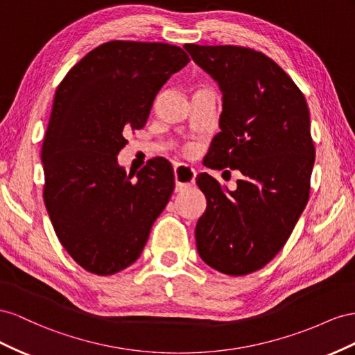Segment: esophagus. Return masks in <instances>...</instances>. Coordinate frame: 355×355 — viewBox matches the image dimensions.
I'll return each mask as SVG.
<instances>
[{"label":"esophagus","mask_w":355,"mask_h":355,"mask_svg":"<svg viewBox=\"0 0 355 355\" xmlns=\"http://www.w3.org/2000/svg\"><path fill=\"white\" fill-rule=\"evenodd\" d=\"M174 177H175L177 189L181 190V189H187V187L195 184L196 172H195V169H191L183 164H177L174 166Z\"/></svg>","instance_id":"esophagus-1"}]
</instances>
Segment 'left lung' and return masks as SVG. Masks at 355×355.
<instances>
[{
	"label": "left lung",
	"mask_w": 355,
	"mask_h": 355,
	"mask_svg": "<svg viewBox=\"0 0 355 355\" xmlns=\"http://www.w3.org/2000/svg\"><path fill=\"white\" fill-rule=\"evenodd\" d=\"M184 49L223 92L220 132L204 165L239 169L226 193L207 172L196 177L207 196L195 236L200 259L232 277L261 269L286 245L305 209L315 147L305 95L275 60L241 46Z\"/></svg>",
	"instance_id": "obj_1"
}]
</instances>
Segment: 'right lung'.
Listing matches in <instances>:
<instances>
[{
    "label": "right lung",
    "mask_w": 355,
    "mask_h": 355,
    "mask_svg": "<svg viewBox=\"0 0 355 355\" xmlns=\"http://www.w3.org/2000/svg\"><path fill=\"white\" fill-rule=\"evenodd\" d=\"M189 62L177 46L114 40L90 50L56 89L42 148L43 198L60 244L90 273L132 265L174 191L165 157L147 160L132 180L117 155Z\"/></svg>",
    "instance_id": "right-lung-1"
}]
</instances>
